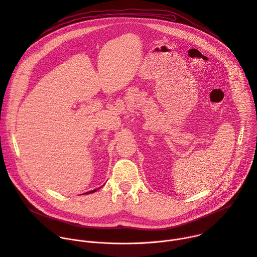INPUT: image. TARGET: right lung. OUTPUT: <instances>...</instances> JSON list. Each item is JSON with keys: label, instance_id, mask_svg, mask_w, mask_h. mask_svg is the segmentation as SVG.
I'll return each mask as SVG.
<instances>
[{"label": "right lung", "instance_id": "right-lung-1", "mask_svg": "<svg viewBox=\"0 0 257 257\" xmlns=\"http://www.w3.org/2000/svg\"><path fill=\"white\" fill-rule=\"evenodd\" d=\"M98 189H100V188H98ZM98 189H95V190H93V191H90V192H87V193H84L85 195H88V194H92V193H95L96 191H98ZM84 194H82V195H84Z\"/></svg>", "mask_w": 257, "mask_h": 257}]
</instances>
